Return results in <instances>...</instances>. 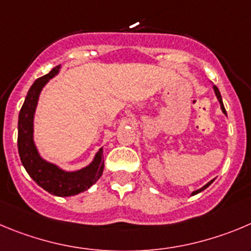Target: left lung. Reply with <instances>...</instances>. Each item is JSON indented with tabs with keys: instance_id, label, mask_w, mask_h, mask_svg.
I'll return each mask as SVG.
<instances>
[{
	"instance_id": "1",
	"label": "left lung",
	"mask_w": 251,
	"mask_h": 251,
	"mask_svg": "<svg viewBox=\"0 0 251 251\" xmlns=\"http://www.w3.org/2000/svg\"><path fill=\"white\" fill-rule=\"evenodd\" d=\"M213 90H214V94H215V97H217L218 101H219V104H221L222 111H223V114L226 115V109H224V105H223V100H222L221 93H219V90H218V88H217V86H215V85H213ZM214 179H215V178H214ZM214 179H212V181H209L207 184H204V186H203V187H201L200 189H197V191L192 192L191 196H194V194H198V193H201V192H202V191H204L205 188H208V187H209L210 184H212L213 182H214Z\"/></svg>"
}]
</instances>
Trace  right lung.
Instances as JSON below:
<instances>
[{"mask_svg": "<svg viewBox=\"0 0 251 251\" xmlns=\"http://www.w3.org/2000/svg\"><path fill=\"white\" fill-rule=\"evenodd\" d=\"M60 68V64L53 68L47 75L37 79L28 90L18 115L17 145L22 165L30 178L53 196L70 197L89 189L101 177L104 171V150L101 147L89 165L75 171L63 170L57 163L42 157L34 141V116L42 90L50 79L59 74Z\"/></svg>", "mask_w": 251, "mask_h": 251, "instance_id": "obj_1", "label": "right lung"}]
</instances>
